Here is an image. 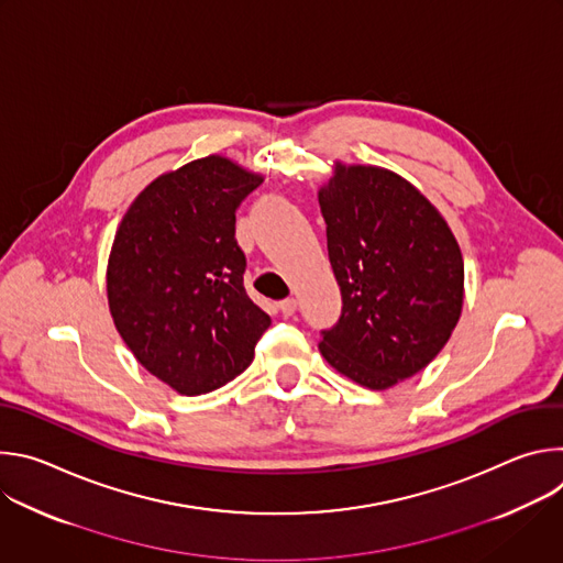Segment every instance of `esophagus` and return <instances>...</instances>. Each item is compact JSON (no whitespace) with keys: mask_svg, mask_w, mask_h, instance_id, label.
<instances>
[{"mask_svg":"<svg viewBox=\"0 0 563 563\" xmlns=\"http://www.w3.org/2000/svg\"><path fill=\"white\" fill-rule=\"evenodd\" d=\"M296 307H298V300L296 298H285L278 302V309L283 316H294L296 313Z\"/></svg>","mask_w":563,"mask_h":563,"instance_id":"34e87169","label":"esophagus"}]
</instances>
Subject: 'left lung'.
Here are the masks:
<instances>
[{
	"label": "left lung",
	"instance_id": "1",
	"mask_svg": "<svg viewBox=\"0 0 563 563\" xmlns=\"http://www.w3.org/2000/svg\"><path fill=\"white\" fill-rule=\"evenodd\" d=\"M318 202L343 296L320 354L358 385L387 389L421 372L459 323V243L417 187L380 167L336 163Z\"/></svg>",
	"mask_w": 563,
	"mask_h": 563
}]
</instances>
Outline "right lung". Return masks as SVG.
<instances>
[{
  "mask_svg": "<svg viewBox=\"0 0 563 563\" xmlns=\"http://www.w3.org/2000/svg\"><path fill=\"white\" fill-rule=\"evenodd\" d=\"M263 176L207 155L155 178L126 209L107 296L137 363L185 396L222 387L254 361L272 318L247 296L235 209Z\"/></svg>",
  "mask_w": 563,
  "mask_h": 563,
  "instance_id": "obj_1",
  "label": "right lung"
}]
</instances>
